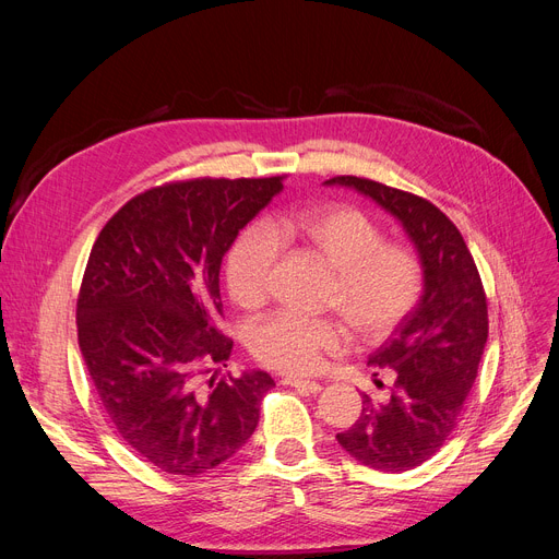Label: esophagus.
<instances>
[{"label": "esophagus", "instance_id": "1", "mask_svg": "<svg viewBox=\"0 0 559 559\" xmlns=\"http://www.w3.org/2000/svg\"><path fill=\"white\" fill-rule=\"evenodd\" d=\"M283 385L295 388V390H299V392H304V394H317V392H321V385H319V383H314V380H304V378H283Z\"/></svg>", "mask_w": 559, "mask_h": 559}]
</instances>
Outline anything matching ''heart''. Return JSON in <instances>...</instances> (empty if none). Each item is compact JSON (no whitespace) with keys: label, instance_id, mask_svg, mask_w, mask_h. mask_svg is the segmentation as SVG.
I'll return each instance as SVG.
<instances>
[{"label":"heart","instance_id":"obj_1","mask_svg":"<svg viewBox=\"0 0 559 559\" xmlns=\"http://www.w3.org/2000/svg\"><path fill=\"white\" fill-rule=\"evenodd\" d=\"M281 242H299L335 272L329 304L360 340L388 337L415 310L424 292V267L413 249L385 245V235L350 205H317L249 226L226 258L230 297L245 308L264 301ZM346 344L344 331L326 319L276 312L251 331L253 356L285 373H312Z\"/></svg>","mask_w":559,"mask_h":559}]
</instances>
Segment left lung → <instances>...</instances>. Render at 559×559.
<instances>
[{
  "label": "left lung",
  "mask_w": 559,
  "mask_h": 559,
  "mask_svg": "<svg viewBox=\"0 0 559 559\" xmlns=\"http://www.w3.org/2000/svg\"><path fill=\"white\" fill-rule=\"evenodd\" d=\"M324 186L376 201L403 226L424 267L419 304L367 360L373 378L392 371L390 399L362 394L358 421L337 432L340 447L360 464L401 474L432 457L457 426L487 344L485 289L460 230L430 201L358 176Z\"/></svg>",
  "instance_id": "1"
}]
</instances>
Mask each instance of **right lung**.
<instances>
[{"label":"right lung","mask_w":559,"mask_h":559,"mask_svg":"<svg viewBox=\"0 0 559 559\" xmlns=\"http://www.w3.org/2000/svg\"><path fill=\"white\" fill-rule=\"evenodd\" d=\"M283 190L197 179L146 190L102 228L76 304L81 356L108 421L144 462L199 476L253 435L267 371L205 380L233 342L217 331L219 270L238 233Z\"/></svg>","instance_id":"obj_1"}]
</instances>
